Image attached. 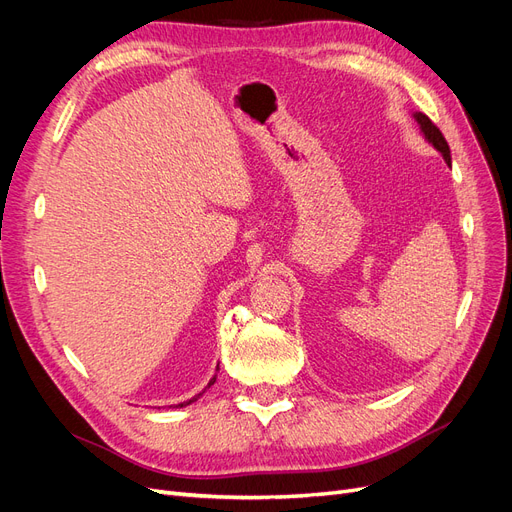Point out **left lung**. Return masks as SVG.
I'll return each mask as SVG.
<instances>
[{
    "mask_svg": "<svg viewBox=\"0 0 512 512\" xmlns=\"http://www.w3.org/2000/svg\"><path fill=\"white\" fill-rule=\"evenodd\" d=\"M412 117H414V121L418 123V128H421V134L425 136V141L436 149V151H440L442 153V158H444V162L451 166V149H448V143H446V138L442 136V132L433 126L431 123V119L427 117V115H423V113H412Z\"/></svg>",
    "mask_w": 512,
    "mask_h": 512,
    "instance_id": "left-lung-1",
    "label": "left lung"
}]
</instances>
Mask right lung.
<instances>
[{
    "label": "right lung",
    "mask_w": 512,
    "mask_h": 512,
    "mask_svg": "<svg viewBox=\"0 0 512 512\" xmlns=\"http://www.w3.org/2000/svg\"><path fill=\"white\" fill-rule=\"evenodd\" d=\"M218 371H220V365H218ZM215 378H218V374H215V376H213V378L209 380V384L205 386V391H207V389H209V386H211V384L215 382ZM205 391H203V393H205ZM203 393H198V395H194L192 399H188V401H183V404H179L177 408H183V406H190V404H194V401H196V399H200V397H203Z\"/></svg>",
    "instance_id": "right-lung-1"
}]
</instances>
